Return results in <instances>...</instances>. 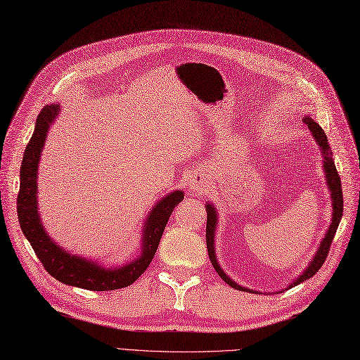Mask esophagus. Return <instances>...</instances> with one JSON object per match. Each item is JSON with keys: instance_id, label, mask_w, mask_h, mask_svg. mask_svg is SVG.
Listing matches in <instances>:
<instances>
[{"instance_id": "obj_1", "label": "esophagus", "mask_w": 360, "mask_h": 360, "mask_svg": "<svg viewBox=\"0 0 360 360\" xmlns=\"http://www.w3.org/2000/svg\"><path fill=\"white\" fill-rule=\"evenodd\" d=\"M205 188V181H201V179H192L189 181V189L191 191H203Z\"/></svg>"}]
</instances>
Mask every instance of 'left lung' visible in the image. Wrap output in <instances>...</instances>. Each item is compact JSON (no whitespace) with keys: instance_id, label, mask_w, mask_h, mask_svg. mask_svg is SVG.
Here are the masks:
<instances>
[{"instance_id":"obj_1","label":"left lung","mask_w":360,"mask_h":360,"mask_svg":"<svg viewBox=\"0 0 360 360\" xmlns=\"http://www.w3.org/2000/svg\"><path fill=\"white\" fill-rule=\"evenodd\" d=\"M304 122L309 127V129L311 131V136L316 140L319 148H321V153H322V163H323V171H326V179H327V185L330 189V195L333 200V214H331V224L326 232V236H323L319 248L314 253L313 259L310 261V264L305 267V270L300 275V278H296L292 284H288L287 288H292L297 284H301L302 281H307V279H310L313 275H316V271L322 267L323 261H326L327 255H328V250L331 246V241L335 238V233L338 231V226L340 223V218H342V212H344V197H342V186H340V177L336 171V166H335V160H333V154L330 151V145H328V139L323 133V129L314 122L311 117H304ZM206 212H207V223H206V246H207V253H209V258L210 262H212L214 269L217 270V274L221 276V279L224 283L229 284L231 287L236 288V290H241V292H253L248 287H241L236 284L235 281L227 276L224 274V270L220 267L215 257V229H217V221H218V215H217V209L210 205L206 203Z\"/></svg>"}]
</instances>
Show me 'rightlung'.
<instances>
[{
	"instance_id": "add662e5",
	"label": "right lung",
	"mask_w": 360,
	"mask_h": 360,
	"mask_svg": "<svg viewBox=\"0 0 360 360\" xmlns=\"http://www.w3.org/2000/svg\"><path fill=\"white\" fill-rule=\"evenodd\" d=\"M59 112V105L51 103L44 107L37 119L33 136L25 146L21 171H20V192H18V218L21 231L29 240L37 257L42 262L44 269L56 278L58 281L85 288L94 292L117 290L133 284L143 274L153 261L157 248H159L163 231L172 214L174 207L183 200L181 191H174L171 194L157 201L150 215L143 223L142 250L140 255L120 267H102L98 261L85 259L82 257L72 255L65 249L59 248L50 238L42 226L38 212V165L41 153L50 125L53 124Z\"/></svg>"
}]
</instances>
